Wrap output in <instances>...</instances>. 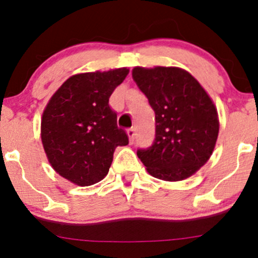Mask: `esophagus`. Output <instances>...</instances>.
I'll use <instances>...</instances> for the list:
<instances>
[{"label": "esophagus", "mask_w": 258, "mask_h": 258, "mask_svg": "<svg viewBox=\"0 0 258 258\" xmlns=\"http://www.w3.org/2000/svg\"><path fill=\"white\" fill-rule=\"evenodd\" d=\"M127 136H128V141H130V143H133V142H135V136H136V133H135V128H128L127 130Z\"/></svg>", "instance_id": "1"}]
</instances>
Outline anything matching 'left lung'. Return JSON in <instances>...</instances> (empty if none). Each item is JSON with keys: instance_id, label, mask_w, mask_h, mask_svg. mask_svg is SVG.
Instances as JSON below:
<instances>
[{"instance_id": "obj_1", "label": "left lung", "mask_w": 258, "mask_h": 258, "mask_svg": "<svg viewBox=\"0 0 258 258\" xmlns=\"http://www.w3.org/2000/svg\"><path fill=\"white\" fill-rule=\"evenodd\" d=\"M132 78L155 112V141L138 158L155 178L178 182L200 170L214 153L220 120L211 97L177 67H135Z\"/></svg>"}]
</instances>
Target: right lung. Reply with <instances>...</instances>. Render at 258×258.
<instances>
[{
  "label": "right lung",
  "mask_w": 258,
  "mask_h": 258,
  "mask_svg": "<svg viewBox=\"0 0 258 258\" xmlns=\"http://www.w3.org/2000/svg\"><path fill=\"white\" fill-rule=\"evenodd\" d=\"M130 70L81 73L55 91L41 119V141L58 174L80 186L92 185L108 174L116 147L128 144L117 127L109 98Z\"/></svg>",
  "instance_id": "right-lung-1"
}]
</instances>
